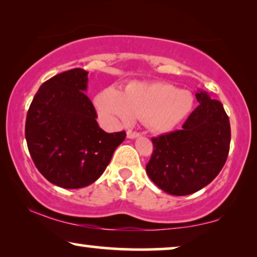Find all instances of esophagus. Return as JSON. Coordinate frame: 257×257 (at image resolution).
I'll use <instances>...</instances> for the list:
<instances>
[{
    "instance_id": "obj_1",
    "label": "esophagus",
    "mask_w": 257,
    "mask_h": 257,
    "mask_svg": "<svg viewBox=\"0 0 257 257\" xmlns=\"http://www.w3.org/2000/svg\"><path fill=\"white\" fill-rule=\"evenodd\" d=\"M140 137V133L138 132H133V131H127V138L128 139H136Z\"/></svg>"
}]
</instances>
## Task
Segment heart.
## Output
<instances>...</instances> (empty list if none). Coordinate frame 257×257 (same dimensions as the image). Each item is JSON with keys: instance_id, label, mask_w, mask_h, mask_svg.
<instances>
[{"instance_id": "1", "label": "heart", "mask_w": 257, "mask_h": 257, "mask_svg": "<svg viewBox=\"0 0 257 257\" xmlns=\"http://www.w3.org/2000/svg\"><path fill=\"white\" fill-rule=\"evenodd\" d=\"M98 113L111 124H131L143 119L154 132H170L178 126L194 106V98L187 90L163 82H133L122 92L106 87L94 98Z\"/></svg>"}]
</instances>
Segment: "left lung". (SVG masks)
Here are the masks:
<instances>
[{
  "mask_svg": "<svg viewBox=\"0 0 257 257\" xmlns=\"http://www.w3.org/2000/svg\"><path fill=\"white\" fill-rule=\"evenodd\" d=\"M195 97L199 106L182 130L152 138L147 175L172 195L192 194L210 184L229 152L230 124L223 105L203 90L199 89Z\"/></svg>",
  "mask_w": 257,
  "mask_h": 257,
  "instance_id": "8db88e82",
  "label": "left lung"
}]
</instances>
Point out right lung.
Returning <instances> with one entry per match:
<instances>
[{"mask_svg": "<svg viewBox=\"0 0 257 257\" xmlns=\"http://www.w3.org/2000/svg\"><path fill=\"white\" fill-rule=\"evenodd\" d=\"M87 71L72 69L44 82L31 101L26 121L28 150L35 166L62 188L86 187L110 164L126 133H106L86 96Z\"/></svg>", "mask_w": 257, "mask_h": 257, "instance_id": "add662e5", "label": "right lung"}]
</instances>
